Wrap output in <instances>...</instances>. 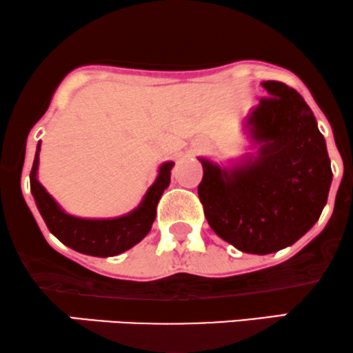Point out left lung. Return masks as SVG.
<instances>
[{"label":"left lung","instance_id":"obj_1","mask_svg":"<svg viewBox=\"0 0 353 353\" xmlns=\"http://www.w3.org/2000/svg\"><path fill=\"white\" fill-rule=\"evenodd\" d=\"M268 98L245 118L256 155L220 166L198 158V196L213 232L245 253L290 247L320 219L332 183L330 158L310 106L290 86L263 81Z\"/></svg>","mask_w":353,"mask_h":353}]
</instances>
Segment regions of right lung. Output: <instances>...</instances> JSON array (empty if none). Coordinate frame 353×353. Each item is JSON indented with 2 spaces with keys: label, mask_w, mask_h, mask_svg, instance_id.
<instances>
[{
  "label": "right lung",
  "mask_w": 353,
  "mask_h": 353,
  "mask_svg": "<svg viewBox=\"0 0 353 353\" xmlns=\"http://www.w3.org/2000/svg\"><path fill=\"white\" fill-rule=\"evenodd\" d=\"M39 148L41 143L37 146L30 173L31 193L46 227L61 243L85 255L114 256L130 250L148 235L155 221L158 201L170 185L173 161H165L160 166L157 180L133 212L117 219H80L66 213L38 181Z\"/></svg>",
  "instance_id": "right-lung-1"
}]
</instances>
